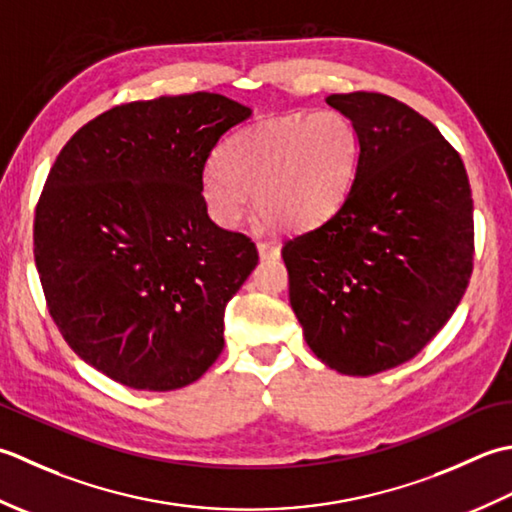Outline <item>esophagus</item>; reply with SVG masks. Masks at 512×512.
I'll return each mask as SVG.
<instances>
[{
    "label": "esophagus",
    "mask_w": 512,
    "mask_h": 512,
    "mask_svg": "<svg viewBox=\"0 0 512 512\" xmlns=\"http://www.w3.org/2000/svg\"><path fill=\"white\" fill-rule=\"evenodd\" d=\"M258 254L263 260L269 258H278L280 256V247L276 243H269V241H258Z\"/></svg>",
    "instance_id": "esophagus-1"
}]
</instances>
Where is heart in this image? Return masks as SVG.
<instances>
[{"mask_svg":"<svg viewBox=\"0 0 512 512\" xmlns=\"http://www.w3.org/2000/svg\"><path fill=\"white\" fill-rule=\"evenodd\" d=\"M360 139L340 110L287 114L234 134L205 174L203 201L218 225H236L254 194L278 232L309 229L338 210L356 176Z\"/></svg>","mask_w":512,"mask_h":512,"instance_id":"1","label":"heart"}]
</instances>
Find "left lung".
<instances>
[{
  "mask_svg": "<svg viewBox=\"0 0 512 512\" xmlns=\"http://www.w3.org/2000/svg\"><path fill=\"white\" fill-rule=\"evenodd\" d=\"M360 154L331 218L283 243L289 302L311 351L347 375L415 358L473 274V194L464 161L420 112L380 92L329 95Z\"/></svg>",
  "mask_w": 512,
  "mask_h": 512,
  "instance_id": "obj_1",
  "label": "left lung"
}]
</instances>
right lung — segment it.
Listing matches in <instances>:
<instances>
[{"instance_id": "right-lung-1", "label": "right lung", "mask_w": 512, "mask_h": 512, "mask_svg": "<svg viewBox=\"0 0 512 512\" xmlns=\"http://www.w3.org/2000/svg\"><path fill=\"white\" fill-rule=\"evenodd\" d=\"M252 108L216 92L132 101L59 152L35 207L50 318L114 382L174 391L223 351V311L252 274V238L218 227L205 163Z\"/></svg>"}]
</instances>
